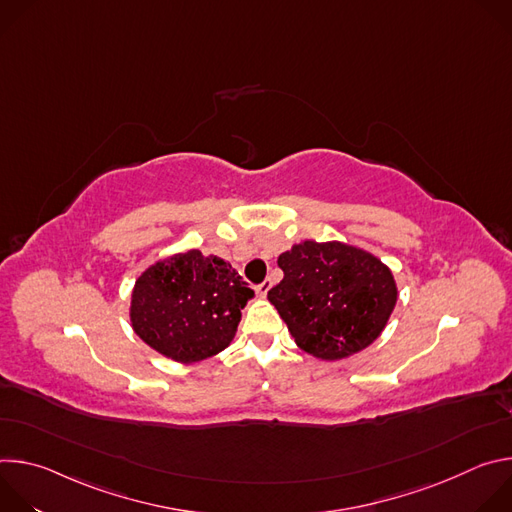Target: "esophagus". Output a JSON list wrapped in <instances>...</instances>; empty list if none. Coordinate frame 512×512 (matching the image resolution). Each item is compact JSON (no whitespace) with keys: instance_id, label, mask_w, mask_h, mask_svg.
Wrapping results in <instances>:
<instances>
[{"instance_id":"34e87169","label":"esophagus","mask_w":512,"mask_h":512,"mask_svg":"<svg viewBox=\"0 0 512 512\" xmlns=\"http://www.w3.org/2000/svg\"><path fill=\"white\" fill-rule=\"evenodd\" d=\"M269 289H271V281H263L261 285H257V289H255V291H257V296H259V298H265V296L269 294Z\"/></svg>"}]
</instances>
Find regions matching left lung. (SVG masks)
<instances>
[{"instance_id": "obj_1", "label": "left lung", "mask_w": 512, "mask_h": 512, "mask_svg": "<svg viewBox=\"0 0 512 512\" xmlns=\"http://www.w3.org/2000/svg\"><path fill=\"white\" fill-rule=\"evenodd\" d=\"M277 265L283 279L267 298L314 358L342 360L371 346L397 306L391 267L356 245L308 239L281 253Z\"/></svg>"}]
</instances>
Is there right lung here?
I'll return each instance as SVG.
<instances>
[{"label":"right lung","mask_w":512,"mask_h":512,"mask_svg":"<svg viewBox=\"0 0 512 512\" xmlns=\"http://www.w3.org/2000/svg\"><path fill=\"white\" fill-rule=\"evenodd\" d=\"M253 296L231 263L192 249L156 261L135 279L129 322L158 354L192 364L233 342Z\"/></svg>","instance_id":"add662e5"}]
</instances>
